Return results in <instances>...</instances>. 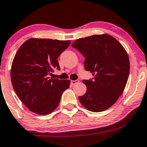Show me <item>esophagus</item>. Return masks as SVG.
<instances>
[{
  "mask_svg": "<svg viewBox=\"0 0 147 147\" xmlns=\"http://www.w3.org/2000/svg\"><path fill=\"white\" fill-rule=\"evenodd\" d=\"M79 82V80H71V83L72 85H76V83H78Z\"/></svg>",
  "mask_w": 147,
  "mask_h": 147,
  "instance_id": "esophagus-1",
  "label": "esophagus"
}]
</instances>
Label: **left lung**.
<instances>
[{"label":"left lung","mask_w":147,"mask_h":147,"mask_svg":"<svg viewBox=\"0 0 147 147\" xmlns=\"http://www.w3.org/2000/svg\"><path fill=\"white\" fill-rule=\"evenodd\" d=\"M72 47L86 58L85 69L93 78L83 80L87 91L80 102L93 112L105 111L122 94L130 73L128 55L121 43L107 34L94 35L74 41Z\"/></svg>","instance_id":"left-lung-1"}]
</instances>
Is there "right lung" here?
Listing matches in <instances>:
<instances>
[{"mask_svg": "<svg viewBox=\"0 0 147 147\" xmlns=\"http://www.w3.org/2000/svg\"><path fill=\"white\" fill-rule=\"evenodd\" d=\"M70 40L30 38L17 50L11 68V81L17 95L31 111L39 115L53 112L59 105L70 80L49 77L60 70L57 58Z\"/></svg>", "mask_w": 147, "mask_h": 147, "instance_id": "1", "label": "right lung"}]
</instances>
